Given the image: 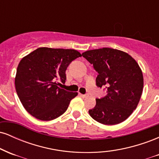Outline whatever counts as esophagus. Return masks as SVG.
Instances as JSON below:
<instances>
[{
    "mask_svg": "<svg viewBox=\"0 0 159 159\" xmlns=\"http://www.w3.org/2000/svg\"><path fill=\"white\" fill-rule=\"evenodd\" d=\"M80 96H81L82 98H87V96H88V95H87V94H81V93H80Z\"/></svg>",
    "mask_w": 159,
    "mask_h": 159,
    "instance_id": "esophagus-1",
    "label": "esophagus"
}]
</instances>
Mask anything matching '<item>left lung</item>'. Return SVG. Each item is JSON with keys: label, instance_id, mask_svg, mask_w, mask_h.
Listing matches in <instances>:
<instances>
[{"label": "left lung", "instance_id": "1", "mask_svg": "<svg viewBox=\"0 0 159 159\" xmlns=\"http://www.w3.org/2000/svg\"><path fill=\"white\" fill-rule=\"evenodd\" d=\"M82 56L98 75L96 84L107 95L96 98L90 116L104 125H116L135 110L143 92V78L138 63L127 53L111 48L87 51Z\"/></svg>", "mask_w": 159, "mask_h": 159}]
</instances>
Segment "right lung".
I'll use <instances>...</instances> for the list:
<instances>
[{
    "label": "right lung",
    "mask_w": 159,
    "mask_h": 159,
    "mask_svg": "<svg viewBox=\"0 0 159 159\" xmlns=\"http://www.w3.org/2000/svg\"><path fill=\"white\" fill-rule=\"evenodd\" d=\"M81 57L73 49L39 48L22 58L18 66L16 90L26 111L36 119H56L68 108L78 93L58 87L65 83L66 70L76 58Z\"/></svg>",
    "instance_id": "1"
}]
</instances>
